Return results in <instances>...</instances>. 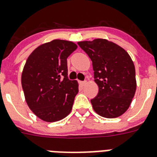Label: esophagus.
<instances>
[{
    "label": "esophagus",
    "mask_w": 157,
    "mask_h": 157,
    "mask_svg": "<svg viewBox=\"0 0 157 157\" xmlns=\"http://www.w3.org/2000/svg\"><path fill=\"white\" fill-rule=\"evenodd\" d=\"M79 84H80V85H81V86H85L86 85V81H82V82H79Z\"/></svg>",
    "instance_id": "esophagus-1"
}]
</instances>
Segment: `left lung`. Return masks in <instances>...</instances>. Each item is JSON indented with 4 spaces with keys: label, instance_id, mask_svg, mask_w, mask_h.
<instances>
[{
    "label": "left lung",
    "instance_id": "obj_1",
    "mask_svg": "<svg viewBox=\"0 0 157 157\" xmlns=\"http://www.w3.org/2000/svg\"><path fill=\"white\" fill-rule=\"evenodd\" d=\"M90 58L94 81L99 91L91 100L93 109L99 116L116 118L129 109L135 94V67L127 51L106 39L78 42Z\"/></svg>",
    "mask_w": 157,
    "mask_h": 157
}]
</instances>
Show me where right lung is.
<instances>
[{"instance_id":"add662e5","label":"right lung","mask_w":157,"mask_h":157,"mask_svg":"<svg viewBox=\"0 0 157 157\" xmlns=\"http://www.w3.org/2000/svg\"><path fill=\"white\" fill-rule=\"evenodd\" d=\"M77 47L55 39L39 45L27 58L21 76L25 100L43 121H59L70 114L78 84L68 79L67 59Z\"/></svg>"}]
</instances>
